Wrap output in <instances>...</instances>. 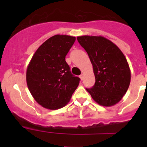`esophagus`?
Wrapping results in <instances>:
<instances>
[{
  "instance_id": "34e87169",
  "label": "esophagus",
  "mask_w": 147,
  "mask_h": 147,
  "mask_svg": "<svg viewBox=\"0 0 147 147\" xmlns=\"http://www.w3.org/2000/svg\"><path fill=\"white\" fill-rule=\"evenodd\" d=\"M80 78L81 80H83V79H84V75H83V74H82V75H81L80 76Z\"/></svg>"
}]
</instances>
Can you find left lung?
<instances>
[{
  "label": "left lung",
  "instance_id": "1",
  "mask_svg": "<svg viewBox=\"0 0 147 147\" xmlns=\"http://www.w3.org/2000/svg\"><path fill=\"white\" fill-rule=\"evenodd\" d=\"M77 39L88 54L95 77V84L87 91L101 106L116 105L126 94L131 81L125 56L115 43L102 36L83 35Z\"/></svg>",
  "mask_w": 147,
  "mask_h": 147
}]
</instances>
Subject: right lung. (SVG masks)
Here are the masks:
<instances>
[{"instance_id":"add662e5","label":"right lung","mask_w":147,"mask_h":147,"mask_svg":"<svg viewBox=\"0 0 147 147\" xmlns=\"http://www.w3.org/2000/svg\"><path fill=\"white\" fill-rule=\"evenodd\" d=\"M75 37L55 35L35 51L26 71V82L35 100L46 109L65 107L80 83L65 61Z\"/></svg>"}]
</instances>
